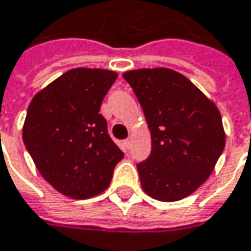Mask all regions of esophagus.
<instances>
[{"mask_svg": "<svg viewBox=\"0 0 251 251\" xmlns=\"http://www.w3.org/2000/svg\"><path fill=\"white\" fill-rule=\"evenodd\" d=\"M129 147H130V139H125V141H124V149H125V151H127V149H129Z\"/></svg>", "mask_w": 251, "mask_h": 251, "instance_id": "1", "label": "esophagus"}]
</instances>
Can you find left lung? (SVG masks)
Returning <instances> with one entry per match:
<instances>
[{"label":"left lung","instance_id":"left-lung-1","mask_svg":"<svg viewBox=\"0 0 251 251\" xmlns=\"http://www.w3.org/2000/svg\"><path fill=\"white\" fill-rule=\"evenodd\" d=\"M124 77L151 130V155L136 165L144 191L165 202L188 197L207 181L226 147L217 106L171 69H138Z\"/></svg>","mask_w":251,"mask_h":251}]
</instances>
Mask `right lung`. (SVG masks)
Instances as JSON below:
<instances>
[{"label":"right lung","instance_id":"1","mask_svg":"<svg viewBox=\"0 0 251 251\" xmlns=\"http://www.w3.org/2000/svg\"><path fill=\"white\" fill-rule=\"evenodd\" d=\"M116 77L112 70L72 69L40 90L28 106L24 145L43 178L70 198L103 193L124 158L99 113Z\"/></svg>","mask_w":251,"mask_h":251}]
</instances>
